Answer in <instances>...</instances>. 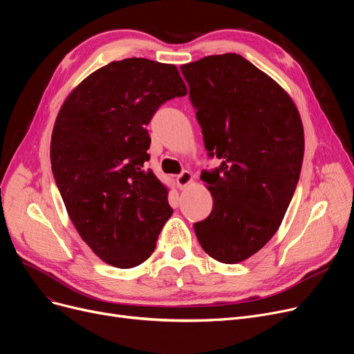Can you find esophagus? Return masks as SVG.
<instances>
[{"label": "esophagus", "mask_w": 354, "mask_h": 354, "mask_svg": "<svg viewBox=\"0 0 354 354\" xmlns=\"http://www.w3.org/2000/svg\"><path fill=\"white\" fill-rule=\"evenodd\" d=\"M192 180H194V176H192V174L188 172V171H183L180 175L176 176V183H178V187H179L180 189L187 188Z\"/></svg>", "instance_id": "obj_1"}]
</instances>
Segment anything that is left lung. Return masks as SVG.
Here are the masks:
<instances>
[{"label":"left lung","instance_id":"1","mask_svg":"<svg viewBox=\"0 0 354 354\" xmlns=\"http://www.w3.org/2000/svg\"><path fill=\"white\" fill-rule=\"evenodd\" d=\"M209 156L201 179L209 217L194 225L204 252L236 265L257 253L282 224L304 160V126L288 92L237 53L182 65Z\"/></svg>","mask_w":354,"mask_h":354}]
</instances>
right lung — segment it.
Here are the masks:
<instances>
[{"label": "right lung", "instance_id": "obj_1", "mask_svg": "<svg viewBox=\"0 0 354 354\" xmlns=\"http://www.w3.org/2000/svg\"><path fill=\"white\" fill-rule=\"evenodd\" d=\"M188 94L175 65L114 60L76 85L50 142L55 180L76 232L102 262L142 265L174 209L153 171L146 126L159 105Z\"/></svg>", "mask_w": 354, "mask_h": 354}]
</instances>
